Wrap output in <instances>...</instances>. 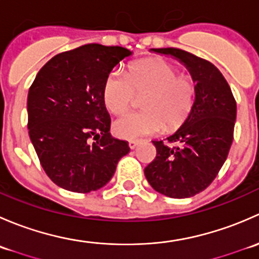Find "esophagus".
I'll return each instance as SVG.
<instances>
[{
  "instance_id": "obj_1",
  "label": "esophagus",
  "mask_w": 259,
  "mask_h": 259,
  "mask_svg": "<svg viewBox=\"0 0 259 259\" xmlns=\"http://www.w3.org/2000/svg\"><path fill=\"white\" fill-rule=\"evenodd\" d=\"M138 144H139V140H129V148L130 149H135Z\"/></svg>"
}]
</instances>
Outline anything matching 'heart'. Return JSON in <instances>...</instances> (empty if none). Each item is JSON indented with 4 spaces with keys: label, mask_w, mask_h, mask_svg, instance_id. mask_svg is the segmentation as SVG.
Masks as SVG:
<instances>
[{
    "label": "heart",
    "mask_w": 259,
    "mask_h": 259,
    "mask_svg": "<svg viewBox=\"0 0 259 259\" xmlns=\"http://www.w3.org/2000/svg\"><path fill=\"white\" fill-rule=\"evenodd\" d=\"M135 94H146L142 101L144 110L122 115L114 122V132L124 139L179 129L194 108L197 81L161 59L137 62L129 74L114 69L104 81L103 100L111 113L126 111Z\"/></svg>",
    "instance_id": "heart-1"
}]
</instances>
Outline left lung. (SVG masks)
I'll list each match as a JSON object with an SVG mask.
<instances>
[{"label": "left lung", "mask_w": 259, "mask_h": 259, "mask_svg": "<svg viewBox=\"0 0 259 259\" xmlns=\"http://www.w3.org/2000/svg\"><path fill=\"white\" fill-rule=\"evenodd\" d=\"M178 59L197 81L194 108L187 121L163 140H154L156 156L145 168L149 184L170 198H189L215 179L233 142L237 104L222 72L207 60L176 48L153 49ZM174 144V146H169Z\"/></svg>", "instance_id": "obj_1"}]
</instances>
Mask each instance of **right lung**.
<instances>
[{
	"mask_svg": "<svg viewBox=\"0 0 259 259\" xmlns=\"http://www.w3.org/2000/svg\"><path fill=\"white\" fill-rule=\"evenodd\" d=\"M132 51L89 44L61 52L36 75L27 96L28 135L52 182L75 193L103 188L127 142L110 135L104 81ZM96 140L97 143H91Z\"/></svg>",
	"mask_w": 259,
	"mask_h": 259,
	"instance_id": "add662e5",
	"label": "right lung"
}]
</instances>
